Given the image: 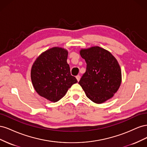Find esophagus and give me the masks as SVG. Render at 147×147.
<instances>
[{
    "label": "esophagus",
    "mask_w": 147,
    "mask_h": 147,
    "mask_svg": "<svg viewBox=\"0 0 147 147\" xmlns=\"http://www.w3.org/2000/svg\"><path fill=\"white\" fill-rule=\"evenodd\" d=\"M76 78L77 80V81L79 82L80 80V75H77V76L76 77Z\"/></svg>",
    "instance_id": "esophagus-1"
}]
</instances>
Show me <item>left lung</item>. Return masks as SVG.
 Listing matches in <instances>:
<instances>
[{
  "mask_svg": "<svg viewBox=\"0 0 147 147\" xmlns=\"http://www.w3.org/2000/svg\"><path fill=\"white\" fill-rule=\"evenodd\" d=\"M80 54L87 65L78 83L91 101L104 103L121 85V70L118 61L110 52L97 46L81 49Z\"/></svg>",
  "mask_w": 147,
  "mask_h": 147,
  "instance_id": "8db88e82",
  "label": "left lung"
}]
</instances>
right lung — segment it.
<instances>
[{
  "instance_id": "1",
  "label": "right lung",
  "mask_w": 147,
  "mask_h": 147,
  "mask_svg": "<svg viewBox=\"0 0 147 147\" xmlns=\"http://www.w3.org/2000/svg\"><path fill=\"white\" fill-rule=\"evenodd\" d=\"M68 51L53 47L43 52L32 66L30 77L37 94L53 102L59 100L72 84L77 83L67 63Z\"/></svg>"
}]
</instances>
